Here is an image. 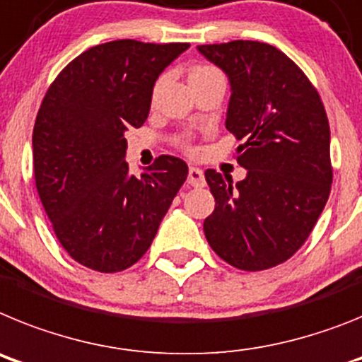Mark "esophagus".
<instances>
[{"mask_svg":"<svg viewBox=\"0 0 362 362\" xmlns=\"http://www.w3.org/2000/svg\"><path fill=\"white\" fill-rule=\"evenodd\" d=\"M187 182L193 187H204L206 185V178H204V171L200 168H189L187 173Z\"/></svg>","mask_w":362,"mask_h":362,"instance_id":"obj_1","label":"esophagus"}]
</instances>
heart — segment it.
I'll return each mask as SVG.
<instances>
[{
    "label": "heart",
    "instance_id": "1",
    "mask_svg": "<svg viewBox=\"0 0 362 362\" xmlns=\"http://www.w3.org/2000/svg\"><path fill=\"white\" fill-rule=\"evenodd\" d=\"M213 72H218V71H216L215 67H211V65H199V67H194L193 71H191L189 78L206 76V74H213ZM175 142H177L182 149L187 151V153H193V146H191L189 134H180V136H177V140H175Z\"/></svg>",
    "mask_w": 362,
    "mask_h": 362
}]
</instances>
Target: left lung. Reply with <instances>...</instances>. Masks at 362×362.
Returning a JSON list of instances; mask_svg holds the SVG:
<instances>
[{
    "label": "left lung",
    "instance_id": "1",
    "mask_svg": "<svg viewBox=\"0 0 362 362\" xmlns=\"http://www.w3.org/2000/svg\"><path fill=\"white\" fill-rule=\"evenodd\" d=\"M199 50L228 74L226 127L244 140L237 162L247 169L237 184L207 169L216 204L204 233L235 268L269 269L297 253L328 202V116L312 81L276 47L235 40Z\"/></svg>",
    "mask_w": 362,
    "mask_h": 362
}]
</instances>
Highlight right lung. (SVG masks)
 Here are the masks:
<instances>
[{"instance_id":"right-lung-1","label":"right lung","mask_w":362,"mask_h":362,"mask_svg":"<svg viewBox=\"0 0 362 362\" xmlns=\"http://www.w3.org/2000/svg\"><path fill=\"white\" fill-rule=\"evenodd\" d=\"M189 43L90 47L50 83L33 131L34 180L56 238L100 273L131 268L155 238L187 163L162 155L129 175L124 133L142 127L160 72Z\"/></svg>"}]
</instances>
